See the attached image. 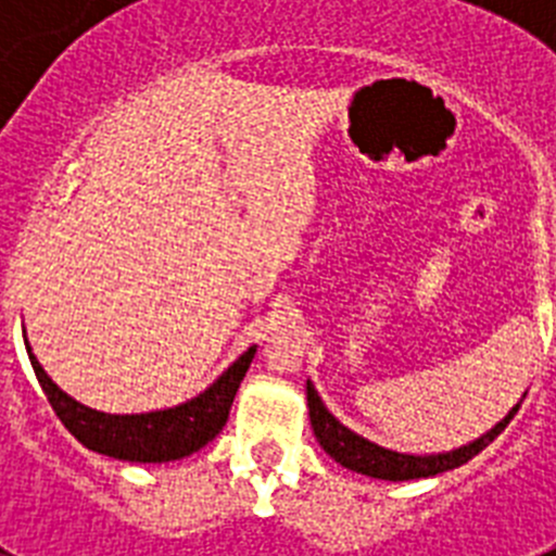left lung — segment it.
Listing matches in <instances>:
<instances>
[{
  "instance_id": "obj_1",
  "label": "left lung",
  "mask_w": 556,
  "mask_h": 556,
  "mask_svg": "<svg viewBox=\"0 0 556 556\" xmlns=\"http://www.w3.org/2000/svg\"><path fill=\"white\" fill-rule=\"evenodd\" d=\"M306 401L314 437H317V443L323 445V451H326L333 462H339L342 468L384 481L429 479V476L459 468V465L473 459L479 451L488 448L495 437L507 429V424L515 417V412L520 409V404H515L513 409L507 412V417L498 420L488 434L476 437L473 443L459 445V448L454 451H443V454H401V451L381 448V445L370 443V440H365L362 434H356V431H351L348 426L339 424L337 417L326 409V404H323V397L317 395L312 381H306Z\"/></svg>"
}]
</instances>
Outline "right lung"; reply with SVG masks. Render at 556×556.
Returning <instances> with one entry per match:
<instances>
[{
  "label": "right lung",
  "instance_id": "obj_1",
  "mask_svg": "<svg viewBox=\"0 0 556 556\" xmlns=\"http://www.w3.org/2000/svg\"><path fill=\"white\" fill-rule=\"evenodd\" d=\"M24 345H27L29 365L36 370L38 384H41L43 395L52 404L55 415L61 417V424L88 451H97V454L113 456V459L122 462L184 459V456L208 445L223 431V426L228 424V412L230 404H233L236 390L242 384L244 372H248L250 362L255 356V345H250L214 384L205 387L200 395H194L186 404L169 406V409L139 412V415H111V412L91 409V406L66 395L47 376V370H43L33 348H29L27 337H24Z\"/></svg>",
  "mask_w": 556,
  "mask_h": 556
}]
</instances>
